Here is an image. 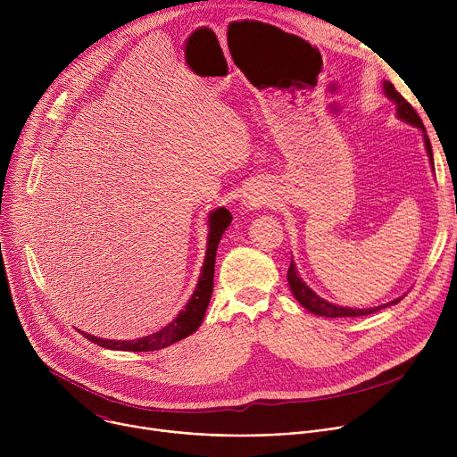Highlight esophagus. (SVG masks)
Instances as JSON below:
<instances>
[{
    "label": "esophagus",
    "mask_w": 457,
    "mask_h": 457,
    "mask_svg": "<svg viewBox=\"0 0 457 457\" xmlns=\"http://www.w3.org/2000/svg\"><path fill=\"white\" fill-rule=\"evenodd\" d=\"M242 204H244L245 210H251V212H253V210H256L260 204H262V199H260L258 195H254V193H249V195H245V199H244Z\"/></svg>",
    "instance_id": "esophagus-1"
}]
</instances>
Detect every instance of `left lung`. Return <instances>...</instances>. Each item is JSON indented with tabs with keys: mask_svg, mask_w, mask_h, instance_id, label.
<instances>
[{
	"mask_svg": "<svg viewBox=\"0 0 457 457\" xmlns=\"http://www.w3.org/2000/svg\"><path fill=\"white\" fill-rule=\"evenodd\" d=\"M383 92L385 96L393 101L396 104V115L400 120L418 128L421 136H423V143H425V150H427V155H428V161H430V166L434 170V155H432V146H430V139L427 136V129L420 119V115L416 113V110L403 99V96L395 88L393 83L388 81H383ZM287 282H289V287H291V293L293 296L312 314L316 316H328V318H342V316H367L370 312H376L383 307H388V305H396L403 296H398L395 300H390L386 303H381V305H376V307H367V309H358V307H344V305H337L333 302H328L325 298L318 296L302 278H300V273L293 262L291 258V266L287 270Z\"/></svg>",
	"mask_w": 457,
	"mask_h": 457,
	"instance_id": "obj_1",
	"label": "left lung"
}]
</instances>
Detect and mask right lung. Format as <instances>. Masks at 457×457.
<instances>
[{
  "label": "right lung",
  "mask_w": 457,
  "mask_h": 457,
  "mask_svg": "<svg viewBox=\"0 0 457 457\" xmlns=\"http://www.w3.org/2000/svg\"><path fill=\"white\" fill-rule=\"evenodd\" d=\"M233 217L226 208H215L208 215V242H206V256L204 266L199 275L197 287H195L191 298L184 305V309L157 333H152L148 337L137 338V340H108V338H97L88 333H81L85 338L94 342L96 345H101L104 349L112 351H129V353H148V351H159L164 349L189 335H193L201 328L204 320L208 303L212 300L213 293V273H215V260H217V247L224 235V231L229 228Z\"/></svg>",
  "instance_id": "right-lung-1"
}]
</instances>
